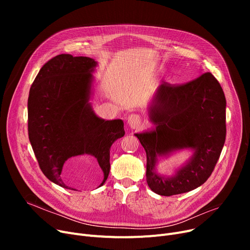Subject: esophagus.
Wrapping results in <instances>:
<instances>
[{"label": "esophagus", "mask_w": 250, "mask_h": 250, "mask_svg": "<svg viewBox=\"0 0 250 250\" xmlns=\"http://www.w3.org/2000/svg\"><path fill=\"white\" fill-rule=\"evenodd\" d=\"M127 124L129 125L130 127H133V128L137 127L141 124V117H140V115L139 114H135V113L128 115V117H127Z\"/></svg>", "instance_id": "obj_1"}]
</instances>
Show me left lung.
I'll return each instance as SVG.
<instances>
[{
	"mask_svg": "<svg viewBox=\"0 0 250 250\" xmlns=\"http://www.w3.org/2000/svg\"><path fill=\"white\" fill-rule=\"evenodd\" d=\"M149 116L155 128L135 135L147 154L149 188L170 196L201 187L211 176L226 139V98L217 79L208 72L186 84L163 82ZM181 148H191L194 154L175 176L155 172L159 156Z\"/></svg>",
	"mask_w": 250,
	"mask_h": 250,
	"instance_id": "8db88e82",
	"label": "left lung"
}]
</instances>
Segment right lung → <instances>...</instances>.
<instances>
[{
	"label": "right lung",
	"instance_id": "obj_1",
	"mask_svg": "<svg viewBox=\"0 0 250 250\" xmlns=\"http://www.w3.org/2000/svg\"><path fill=\"white\" fill-rule=\"evenodd\" d=\"M97 62L62 54L43 64L28 97V136L43 174L56 185L64 182L62 166L72 157L96 158L106 181L112 144L125 136L122 120L104 121L89 102ZM75 190V189H74Z\"/></svg>",
	"mask_w": 250,
	"mask_h": 250
}]
</instances>
